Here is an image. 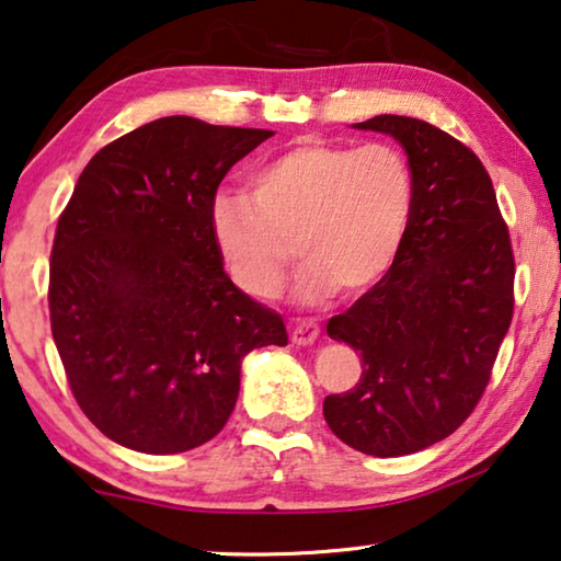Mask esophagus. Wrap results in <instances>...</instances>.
I'll use <instances>...</instances> for the list:
<instances>
[{
	"instance_id": "34e87169",
	"label": "esophagus",
	"mask_w": 561,
	"mask_h": 561,
	"mask_svg": "<svg viewBox=\"0 0 561 561\" xmlns=\"http://www.w3.org/2000/svg\"><path fill=\"white\" fill-rule=\"evenodd\" d=\"M319 334H321L319 323H313V321H296L294 327H290V339H294V344H298V346L313 344V341L319 339Z\"/></svg>"
}]
</instances>
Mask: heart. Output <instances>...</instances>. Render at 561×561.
I'll return each mask as SVG.
<instances>
[{"label": "heart", "instance_id": "heart-1", "mask_svg": "<svg viewBox=\"0 0 561 561\" xmlns=\"http://www.w3.org/2000/svg\"><path fill=\"white\" fill-rule=\"evenodd\" d=\"M415 205L410 161L389 144L356 149L304 141L250 176V194H217L209 232L232 280L250 296L278 294L294 257V296L323 304L364 294L385 278Z\"/></svg>", "mask_w": 561, "mask_h": 561}]
</instances>
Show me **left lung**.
I'll return each instance as SVG.
<instances>
[{
  "label": "left lung",
  "instance_id": "left-lung-1",
  "mask_svg": "<svg viewBox=\"0 0 561 561\" xmlns=\"http://www.w3.org/2000/svg\"><path fill=\"white\" fill-rule=\"evenodd\" d=\"M354 128L402 146L415 205L385 278L329 321L327 334L359 352L362 377L323 400V417L348 448L397 458L445 440L481 400L514 316V253L468 146L389 113Z\"/></svg>",
  "mask_w": 561,
  "mask_h": 561
}]
</instances>
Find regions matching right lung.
<instances>
[{"mask_svg": "<svg viewBox=\"0 0 561 561\" xmlns=\"http://www.w3.org/2000/svg\"><path fill=\"white\" fill-rule=\"evenodd\" d=\"M265 128L151 121L95 153L60 215L50 323L85 417L124 448L172 456L232 415L242 359L286 323L227 278L209 232L217 186Z\"/></svg>", "mask_w": 561, "mask_h": 561, "instance_id": "1", "label": "right lung"}]
</instances>
